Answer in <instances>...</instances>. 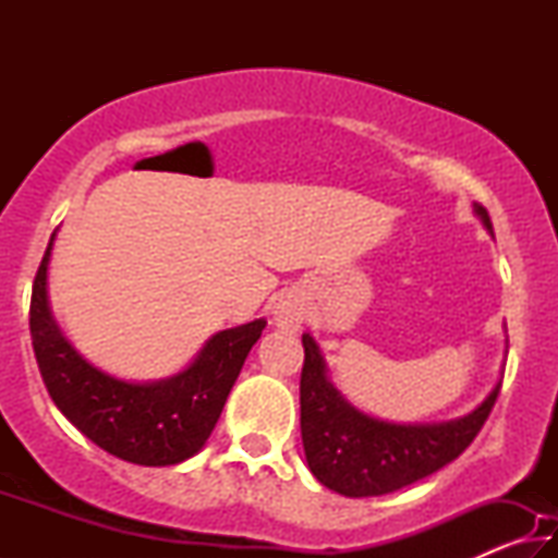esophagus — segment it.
<instances>
[{"label":"esophagus","mask_w":558,"mask_h":558,"mask_svg":"<svg viewBox=\"0 0 558 558\" xmlns=\"http://www.w3.org/2000/svg\"><path fill=\"white\" fill-rule=\"evenodd\" d=\"M272 315H276V325L280 329H290V332H295V329H300V325H302V310L288 298L278 300V305H276V310H272Z\"/></svg>","instance_id":"1"}]
</instances>
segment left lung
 <instances>
[{"mask_svg": "<svg viewBox=\"0 0 558 558\" xmlns=\"http://www.w3.org/2000/svg\"><path fill=\"white\" fill-rule=\"evenodd\" d=\"M475 214L493 231L485 206L475 204ZM302 347L300 430L305 458L319 483L344 497L389 495L446 468L477 438L502 389L499 381L465 418L401 426L372 418L349 405L327 381L315 339L302 335Z\"/></svg>", "mask_w": 558, "mask_h": 558, "instance_id": "left-lung-1", "label": "left lung"}]
</instances>
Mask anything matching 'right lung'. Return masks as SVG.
<instances>
[{
	"label": "right lung",
	"mask_w": 558,
	"mask_h": 558,
	"mask_svg": "<svg viewBox=\"0 0 558 558\" xmlns=\"http://www.w3.org/2000/svg\"><path fill=\"white\" fill-rule=\"evenodd\" d=\"M36 270L29 307L32 344L46 391L83 436L135 465H177L199 452L266 319L214 335L194 364L172 379L130 384L90 366L65 342L49 313L46 268Z\"/></svg>",
	"instance_id": "obj_1"
}]
</instances>
